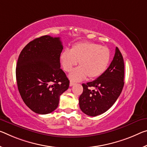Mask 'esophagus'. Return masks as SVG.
Masks as SVG:
<instances>
[{
    "label": "esophagus",
    "mask_w": 147,
    "mask_h": 147,
    "mask_svg": "<svg viewBox=\"0 0 147 147\" xmlns=\"http://www.w3.org/2000/svg\"><path fill=\"white\" fill-rule=\"evenodd\" d=\"M74 84H75V83L74 82H73V81H71V82H70V86H74Z\"/></svg>",
    "instance_id": "esophagus-1"
}]
</instances>
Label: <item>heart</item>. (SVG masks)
<instances>
[{"instance_id": "1", "label": "heart", "mask_w": 147, "mask_h": 147, "mask_svg": "<svg viewBox=\"0 0 147 147\" xmlns=\"http://www.w3.org/2000/svg\"><path fill=\"white\" fill-rule=\"evenodd\" d=\"M110 59L108 48L88 41L74 43L70 51L65 50L60 55L61 66L67 73H70L78 61L80 67L69 74V78L74 82L87 76L90 80L99 77L105 71Z\"/></svg>"}]
</instances>
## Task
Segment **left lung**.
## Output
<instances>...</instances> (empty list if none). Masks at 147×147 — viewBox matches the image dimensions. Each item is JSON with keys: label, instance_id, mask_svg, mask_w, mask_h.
<instances>
[{"label": "left lung", "instance_id": "1", "mask_svg": "<svg viewBox=\"0 0 147 147\" xmlns=\"http://www.w3.org/2000/svg\"><path fill=\"white\" fill-rule=\"evenodd\" d=\"M124 59L116 47L113 60L103 74L92 82L82 84L83 92L79 97L81 111L90 116L105 113L120 96L124 85ZM90 87L95 90H91Z\"/></svg>", "mask_w": 147, "mask_h": 147}]
</instances>
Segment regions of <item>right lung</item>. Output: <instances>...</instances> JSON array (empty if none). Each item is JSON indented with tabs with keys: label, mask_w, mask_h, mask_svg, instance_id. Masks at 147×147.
I'll list each match as a JSON object with an SVG mask.
<instances>
[{
	"label": "right lung",
	"mask_w": 147,
	"mask_h": 147,
	"mask_svg": "<svg viewBox=\"0 0 147 147\" xmlns=\"http://www.w3.org/2000/svg\"><path fill=\"white\" fill-rule=\"evenodd\" d=\"M63 48L59 37L45 35L28 43L18 57V90L25 105L37 114L55 111L60 95L69 88V79L60 68Z\"/></svg>",
	"instance_id": "obj_1"
}]
</instances>
